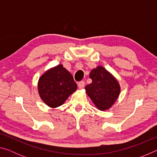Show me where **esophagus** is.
Returning <instances> with one entry per match:
<instances>
[{
  "label": "esophagus",
  "mask_w": 157,
  "mask_h": 157,
  "mask_svg": "<svg viewBox=\"0 0 157 157\" xmlns=\"http://www.w3.org/2000/svg\"><path fill=\"white\" fill-rule=\"evenodd\" d=\"M84 84H85V83H84V81L79 82H78V87L79 89H83L84 86Z\"/></svg>",
  "instance_id": "esophagus-1"
}]
</instances>
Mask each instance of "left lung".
<instances>
[{
	"mask_svg": "<svg viewBox=\"0 0 157 157\" xmlns=\"http://www.w3.org/2000/svg\"><path fill=\"white\" fill-rule=\"evenodd\" d=\"M92 83L85 86L86 92L99 110H107L116 102L121 92L118 82L102 66H97L89 74Z\"/></svg>",
	"mask_w": 157,
	"mask_h": 157,
	"instance_id": "left-lung-1",
	"label": "left lung"
}]
</instances>
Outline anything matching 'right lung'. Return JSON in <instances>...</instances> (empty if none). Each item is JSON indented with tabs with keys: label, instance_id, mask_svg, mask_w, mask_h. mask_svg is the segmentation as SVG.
Listing matches in <instances>:
<instances>
[{
	"label": "right lung",
	"instance_id": "add662e5",
	"mask_svg": "<svg viewBox=\"0 0 157 157\" xmlns=\"http://www.w3.org/2000/svg\"><path fill=\"white\" fill-rule=\"evenodd\" d=\"M77 88L78 86L73 75L63 67L62 64L46 71L38 82L39 96L51 108L63 105Z\"/></svg>",
	"mask_w": 157,
	"mask_h": 157
}]
</instances>
